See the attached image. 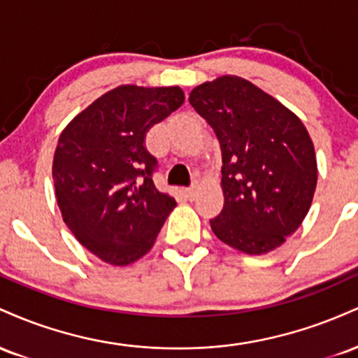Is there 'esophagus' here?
I'll list each match as a JSON object with an SVG mask.
<instances>
[{
  "label": "esophagus",
  "mask_w": 358,
  "mask_h": 358,
  "mask_svg": "<svg viewBox=\"0 0 358 358\" xmlns=\"http://www.w3.org/2000/svg\"><path fill=\"white\" fill-rule=\"evenodd\" d=\"M196 192H199V187H196V185H192V187L185 188V193H187V196H188V199H190V200L195 199Z\"/></svg>",
  "instance_id": "1"
}]
</instances>
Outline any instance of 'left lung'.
<instances>
[{
    "label": "left lung",
    "mask_w": 358,
    "mask_h": 358,
    "mask_svg": "<svg viewBox=\"0 0 358 358\" xmlns=\"http://www.w3.org/2000/svg\"><path fill=\"white\" fill-rule=\"evenodd\" d=\"M190 104L222 150L224 208L213 234L245 254L279 248L301 225L316 188V156L306 127L281 102L237 76L205 82Z\"/></svg>",
    "instance_id": "obj_1"
}]
</instances>
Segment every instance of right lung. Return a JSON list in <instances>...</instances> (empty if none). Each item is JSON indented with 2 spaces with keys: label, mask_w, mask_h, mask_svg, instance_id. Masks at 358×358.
I'll return each mask as SVG.
<instances>
[{
  "label": "right lung",
  "mask_w": 358,
  "mask_h": 358,
  "mask_svg": "<svg viewBox=\"0 0 358 358\" xmlns=\"http://www.w3.org/2000/svg\"><path fill=\"white\" fill-rule=\"evenodd\" d=\"M180 87L121 85L62 131L53 183L73 236L104 262L126 266L153 248L175 199L158 192L146 133L183 104Z\"/></svg>",
  "instance_id": "add662e5"
}]
</instances>
